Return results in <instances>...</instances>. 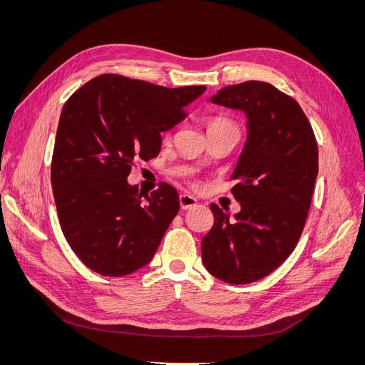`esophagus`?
Instances as JSON below:
<instances>
[{"label": "esophagus", "instance_id": "esophagus-1", "mask_svg": "<svg viewBox=\"0 0 365 365\" xmlns=\"http://www.w3.org/2000/svg\"><path fill=\"white\" fill-rule=\"evenodd\" d=\"M196 204H197L196 197H193V196H190V195H187V193L180 195V205H181L182 210H190V208H193Z\"/></svg>", "mask_w": 365, "mask_h": 365}]
</instances>
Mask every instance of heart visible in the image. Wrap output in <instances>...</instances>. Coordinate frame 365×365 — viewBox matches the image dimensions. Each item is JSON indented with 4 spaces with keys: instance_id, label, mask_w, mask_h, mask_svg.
I'll list each match as a JSON object with an SVG mask.
<instances>
[{
    "instance_id": "1",
    "label": "heart",
    "mask_w": 365,
    "mask_h": 365,
    "mask_svg": "<svg viewBox=\"0 0 365 365\" xmlns=\"http://www.w3.org/2000/svg\"><path fill=\"white\" fill-rule=\"evenodd\" d=\"M215 123H231V121L224 120V118H216V120L210 121V125H215ZM210 125H208V126H210ZM169 135H170V130H164V132H163V138H164V140L169 138Z\"/></svg>"
}]
</instances>
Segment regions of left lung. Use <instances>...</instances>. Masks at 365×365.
Here are the masks:
<instances>
[{
	"label": "left lung",
	"instance_id": "1",
	"mask_svg": "<svg viewBox=\"0 0 365 365\" xmlns=\"http://www.w3.org/2000/svg\"><path fill=\"white\" fill-rule=\"evenodd\" d=\"M210 101L247 114L248 140L231 189L240 212L230 219L210 205L215 224L201 242L202 262L216 279L247 284L277 269L300 239L318 173V146L302 106L271 83L230 85Z\"/></svg>",
	"mask_w": 365,
	"mask_h": 365
}]
</instances>
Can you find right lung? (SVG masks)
Here are the masks:
<instances>
[{
	"instance_id": "add662e5",
	"label": "right lung",
	"mask_w": 365,
	"mask_h": 365,
	"mask_svg": "<svg viewBox=\"0 0 365 365\" xmlns=\"http://www.w3.org/2000/svg\"><path fill=\"white\" fill-rule=\"evenodd\" d=\"M204 91L102 74L65 102L51 185L62 233L85 267L121 277L150 262L178 213V193L168 182L143 193L126 178L137 160L158 155L161 132L180 123Z\"/></svg>"
}]
</instances>
